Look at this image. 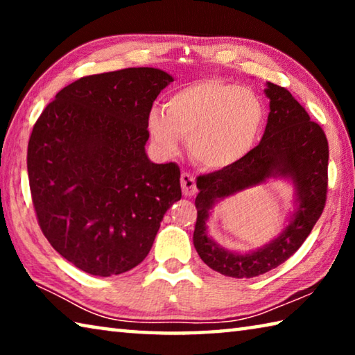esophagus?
<instances>
[{
	"mask_svg": "<svg viewBox=\"0 0 355 355\" xmlns=\"http://www.w3.org/2000/svg\"><path fill=\"white\" fill-rule=\"evenodd\" d=\"M180 183H182V189H183V194L186 197H191L194 196L197 192V186H196V178L191 175L188 172H183L182 177H180Z\"/></svg>",
	"mask_w": 355,
	"mask_h": 355,
	"instance_id": "34e87169",
	"label": "esophagus"
}]
</instances>
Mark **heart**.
<instances>
[{
  "mask_svg": "<svg viewBox=\"0 0 355 355\" xmlns=\"http://www.w3.org/2000/svg\"><path fill=\"white\" fill-rule=\"evenodd\" d=\"M264 107L257 95L216 78L191 83L169 95L164 111L152 110L147 128L166 153L178 148L180 137L197 163L224 169L248 156L260 137Z\"/></svg>",
  "mask_w": 355,
  "mask_h": 355,
  "instance_id": "obj_1",
  "label": "heart"
}]
</instances>
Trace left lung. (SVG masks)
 Here are the masks:
<instances>
[{
    "label": "left lung",
    "mask_w": 355,
    "mask_h": 355,
    "mask_svg": "<svg viewBox=\"0 0 355 355\" xmlns=\"http://www.w3.org/2000/svg\"><path fill=\"white\" fill-rule=\"evenodd\" d=\"M264 94L271 111L260 144L239 163L197 178L194 248L203 263L227 277H257L285 263L307 239L326 205V135L285 87L268 83ZM277 176L292 180L298 205L291 224L277 239L249 254H238L220 248L207 236L206 220L216 202Z\"/></svg>",
    "instance_id": "8db88e82"
}]
</instances>
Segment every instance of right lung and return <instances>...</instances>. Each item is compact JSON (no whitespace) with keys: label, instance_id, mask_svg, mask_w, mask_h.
<instances>
[{"label":"right lung","instance_id":"add662e5","mask_svg":"<svg viewBox=\"0 0 355 355\" xmlns=\"http://www.w3.org/2000/svg\"><path fill=\"white\" fill-rule=\"evenodd\" d=\"M172 81L153 67L83 76L34 125L28 177L39 225L84 272L110 277L137 266L182 199L180 167L146 153L148 114Z\"/></svg>","mask_w":355,"mask_h":355}]
</instances>
